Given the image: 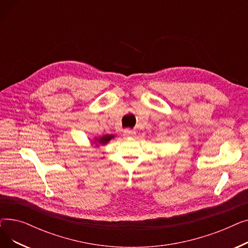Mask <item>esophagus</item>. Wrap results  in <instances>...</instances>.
I'll use <instances>...</instances> for the list:
<instances>
[{
	"label": "esophagus",
	"instance_id": "esophagus-1",
	"mask_svg": "<svg viewBox=\"0 0 248 248\" xmlns=\"http://www.w3.org/2000/svg\"><path fill=\"white\" fill-rule=\"evenodd\" d=\"M135 135H136V132L131 128H126L124 131V136L125 137H134Z\"/></svg>",
	"mask_w": 248,
	"mask_h": 248
}]
</instances>
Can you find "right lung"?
Masks as SVG:
<instances>
[{
    "mask_svg": "<svg viewBox=\"0 0 248 248\" xmlns=\"http://www.w3.org/2000/svg\"><path fill=\"white\" fill-rule=\"evenodd\" d=\"M112 138H113V136H111V135H106V136H103L102 138L99 139L98 142L101 145H106L107 142H108Z\"/></svg>",
    "mask_w": 248,
    "mask_h": 248,
    "instance_id": "right-lung-1",
    "label": "right lung"
}]
</instances>
